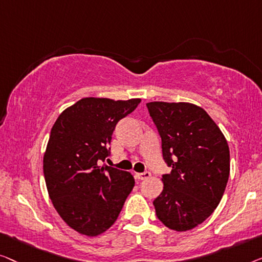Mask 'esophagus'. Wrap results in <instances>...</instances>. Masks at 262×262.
Instances as JSON below:
<instances>
[{"mask_svg":"<svg viewBox=\"0 0 262 262\" xmlns=\"http://www.w3.org/2000/svg\"><path fill=\"white\" fill-rule=\"evenodd\" d=\"M135 177H136V178H138V179H140V180L148 179L149 177H150V172L145 171V172H142V173H135Z\"/></svg>","mask_w":262,"mask_h":262,"instance_id":"esophagus-1","label":"esophagus"}]
</instances>
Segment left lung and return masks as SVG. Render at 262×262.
<instances>
[{
  "label": "left lung",
  "mask_w": 262,
  "mask_h": 262,
  "mask_svg": "<svg viewBox=\"0 0 262 262\" xmlns=\"http://www.w3.org/2000/svg\"><path fill=\"white\" fill-rule=\"evenodd\" d=\"M171 172L153 201L169 229L185 231L203 223L220 204L230 172L228 142L204 109L191 103H147Z\"/></svg>",
  "instance_id": "left-lung-1"
}]
</instances>
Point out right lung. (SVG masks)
Here are the masks:
<instances>
[{"mask_svg": "<svg viewBox=\"0 0 262 262\" xmlns=\"http://www.w3.org/2000/svg\"><path fill=\"white\" fill-rule=\"evenodd\" d=\"M141 99L86 97L65 109L51 129L43 156L50 198L72 229L96 236L115 223L134 187L129 172L102 161L117 122Z\"/></svg>", "mask_w": 262, "mask_h": 262, "instance_id": "add662e5", "label": "right lung"}]
</instances>
